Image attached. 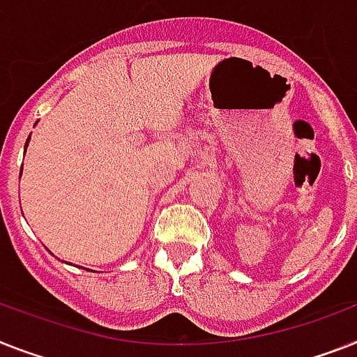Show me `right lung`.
I'll use <instances>...</instances> for the list:
<instances>
[{"label":"right lung","mask_w":357,"mask_h":357,"mask_svg":"<svg viewBox=\"0 0 357 357\" xmlns=\"http://www.w3.org/2000/svg\"><path fill=\"white\" fill-rule=\"evenodd\" d=\"M29 139H31V135H29ZM29 139H27V143H25V149H27V144H29Z\"/></svg>","instance_id":"add662e5"}]
</instances>
